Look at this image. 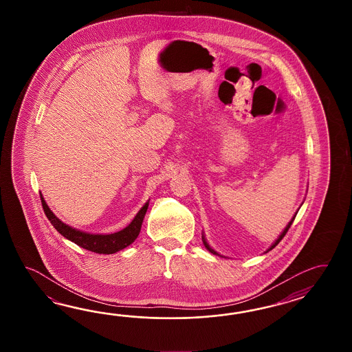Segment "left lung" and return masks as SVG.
<instances>
[{
    "instance_id": "1",
    "label": "left lung",
    "mask_w": 352,
    "mask_h": 352,
    "mask_svg": "<svg viewBox=\"0 0 352 352\" xmlns=\"http://www.w3.org/2000/svg\"><path fill=\"white\" fill-rule=\"evenodd\" d=\"M296 215H297V214H294V217H292V220H291V221H289V223H288V225H287V226H285V230H283V232H282V234H280V235H279V238H278V239L276 240V241H274V243H273V244H272V247H270V249H268V250H267V252H265V253H268V252H270V250H272V249H273V248L277 247L278 244H279V241H280V240H282V239H283V238H285V234H287V232H288V229H289V228H291V225H292L293 221H294V217H296ZM202 241H204V245H205V248H206V249H208V250H209L210 253H212V254L219 255V254H217V252H215V250H214V249H211V248H210V245H209V244H208V241H206V240H205V236H204V235H202Z\"/></svg>"
}]
</instances>
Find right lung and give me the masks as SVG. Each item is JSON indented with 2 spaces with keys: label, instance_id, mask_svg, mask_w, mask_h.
<instances>
[{
  "label": "right lung",
  "instance_id": "obj_1",
  "mask_svg": "<svg viewBox=\"0 0 352 352\" xmlns=\"http://www.w3.org/2000/svg\"><path fill=\"white\" fill-rule=\"evenodd\" d=\"M40 197H41L43 209H44L46 217L50 220V223H52L54 228L64 238L73 241L79 247L98 253V254H113V253H117L122 249L127 248L129 244H132L141 232L143 217L146 215V211L148 208V201H147L143 205L142 209L137 212V215L132 220V223L126 226L123 230L103 235V234H89V232H80V230L74 229L69 225L64 224L60 219L54 215L53 211L49 209L43 195L40 194Z\"/></svg>",
  "mask_w": 352,
  "mask_h": 352
}]
</instances>
